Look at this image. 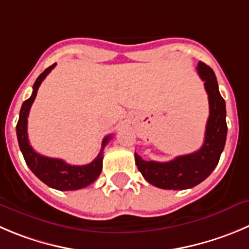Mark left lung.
<instances>
[{
    "instance_id": "8db88e82",
    "label": "left lung",
    "mask_w": 249,
    "mask_h": 249,
    "mask_svg": "<svg viewBox=\"0 0 249 249\" xmlns=\"http://www.w3.org/2000/svg\"><path fill=\"white\" fill-rule=\"evenodd\" d=\"M197 71L209 99V118L202 148L167 162L145 161L134 153L138 170L149 183L158 188L176 191L197 186L214 171L224 150L227 134L225 100L220 95L214 71L203 62L198 63Z\"/></svg>"
}]
</instances>
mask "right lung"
<instances>
[{"label": "right lung", "instance_id": "obj_1", "mask_svg": "<svg viewBox=\"0 0 249 249\" xmlns=\"http://www.w3.org/2000/svg\"><path fill=\"white\" fill-rule=\"evenodd\" d=\"M55 66L56 63L50 66L37 77L34 85H33L32 96L23 103L19 112V120H18L16 127L17 138H18L20 151L24 156L25 162L37 178L41 179L45 184H47L51 188L58 189V191H75V189L84 188V187L91 184L101 174L104 148L111 139V136L104 138L100 153L93 161L88 165H82V166L70 165L61 159L47 158V156L40 155L32 148L27 132L28 116H29L30 107H32V104L34 103L40 84Z\"/></svg>", "mask_w": 249, "mask_h": 249}]
</instances>
